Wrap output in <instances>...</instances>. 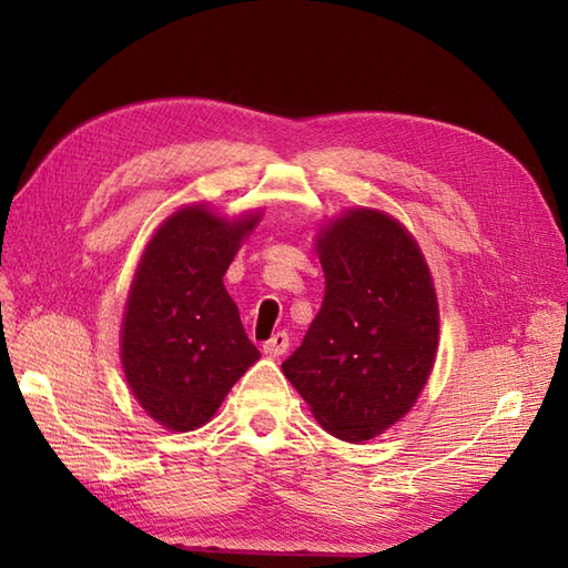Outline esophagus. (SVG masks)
Returning a JSON list of instances; mask_svg holds the SVG:
<instances>
[{
    "mask_svg": "<svg viewBox=\"0 0 568 568\" xmlns=\"http://www.w3.org/2000/svg\"><path fill=\"white\" fill-rule=\"evenodd\" d=\"M287 346H291V336H287L285 332H277L263 344V352L268 356H283L287 352Z\"/></svg>",
    "mask_w": 568,
    "mask_h": 568,
    "instance_id": "1",
    "label": "esophagus"
}]
</instances>
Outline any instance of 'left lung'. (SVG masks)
<instances>
[{"label":"left lung","instance_id":"1","mask_svg":"<svg viewBox=\"0 0 568 568\" xmlns=\"http://www.w3.org/2000/svg\"><path fill=\"white\" fill-rule=\"evenodd\" d=\"M324 300L283 373L334 437L366 442L425 388L439 310L419 246L376 210H354L317 239Z\"/></svg>","mask_w":568,"mask_h":568}]
</instances>
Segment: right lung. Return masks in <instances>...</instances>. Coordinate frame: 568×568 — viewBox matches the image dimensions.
I'll list each match as a JSON object with an SVG mask.
<instances>
[{"mask_svg":"<svg viewBox=\"0 0 568 568\" xmlns=\"http://www.w3.org/2000/svg\"><path fill=\"white\" fill-rule=\"evenodd\" d=\"M256 222L185 207L155 232L139 263L122 324V364L141 407L168 429L202 427L261 358L222 283Z\"/></svg>","mask_w":568,"mask_h":568,"instance_id":"add662e5","label":"right lung"}]
</instances>
